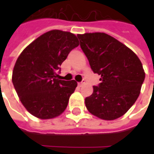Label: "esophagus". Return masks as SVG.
Segmentation results:
<instances>
[{
  "label": "esophagus",
  "instance_id": "1",
  "mask_svg": "<svg viewBox=\"0 0 154 154\" xmlns=\"http://www.w3.org/2000/svg\"><path fill=\"white\" fill-rule=\"evenodd\" d=\"M85 80H83V81H82V82H79V83H78V86L82 87V85H83L85 84Z\"/></svg>",
  "mask_w": 154,
  "mask_h": 154
}]
</instances>
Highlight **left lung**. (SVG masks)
Returning a JSON list of instances; mask_svg holds the SVG:
<instances>
[{"mask_svg": "<svg viewBox=\"0 0 154 154\" xmlns=\"http://www.w3.org/2000/svg\"><path fill=\"white\" fill-rule=\"evenodd\" d=\"M80 45L101 82L85 100L89 112L103 120L117 119L131 108L145 80L138 57L114 37L104 32L78 34Z\"/></svg>", "mask_w": 154, "mask_h": 154, "instance_id": "8db88e82", "label": "left lung"}]
</instances>
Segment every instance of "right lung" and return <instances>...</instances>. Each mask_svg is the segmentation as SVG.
Masks as SVG:
<instances>
[{
	"label": "right lung",
	"mask_w": 154,
	"mask_h": 154,
	"mask_svg": "<svg viewBox=\"0 0 154 154\" xmlns=\"http://www.w3.org/2000/svg\"><path fill=\"white\" fill-rule=\"evenodd\" d=\"M78 45L73 33L51 30L37 37L18 57L13 71V86L23 105L34 117L51 119L66 109L77 83L60 80L57 72Z\"/></svg>",
	"instance_id": "obj_1"
}]
</instances>
